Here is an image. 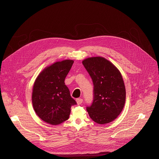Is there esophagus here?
I'll return each mask as SVG.
<instances>
[{
    "label": "esophagus",
    "instance_id": "obj_1",
    "mask_svg": "<svg viewBox=\"0 0 159 159\" xmlns=\"http://www.w3.org/2000/svg\"><path fill=\"white\" fill-rule=\"evenodd\" d=\"M76 102L78 105H81L83 102V99L82 98H76Z\"/></svg>",
    "mask_w": 159,
    "mask_h": 159
}]
</instances>
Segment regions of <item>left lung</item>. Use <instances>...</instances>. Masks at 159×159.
I'll return each mask as SVG.
<instances>
[{"mask_svg":"<svg viewBox=\"0 0 159 159\" xmlns=\"http://www.w3.org/2000/svg\"><path fill=\"white\" fill-rule=\"evenodd\" d=\"M93 84V100L86 110L98 124L115 120L122 112L126 92L122 75L110 61L102 57H92L82 62Z\"/></svg>","mask_w":159,"mask_h":159,"instance_id":"8db88e82","label":"left lung"}]
</instances>
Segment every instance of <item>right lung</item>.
<instances>
[{"mask_svg": "<svg viewBox=\"0 0 159 159\" xmlns=\"http://www.w3.org/2000/svg\"><path fill=\"white\" fill-rule=\"evenodd\" d=\"M74 61L66 59L44 68L33 86L32 102L37 116L51 125H58L69 118L71 107L76 105L65 84Z\"/></svg>", "mask_w": 159, "mask_h": 159, "instance_id": "right-lung-1", "label": "right lung"}]
</instances>
